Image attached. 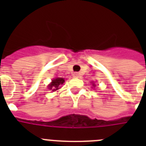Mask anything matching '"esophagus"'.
Segmentation results:
<instances>
[{"label": "esophagus", "instance_id": "esophagus-1", "mask_svg": "<svg viewBox=\"0 0 146 146\" xmlns=\"http://www.w3.org/2000/svg\"><path fill=\"white\" fill-rule=\"evenodd\" d=\"M81 76V74H80V73H77V72H76V73H74V77H80Z\"/></svg>", "mask_w": 146, "mask_h": 146}]
</instances>
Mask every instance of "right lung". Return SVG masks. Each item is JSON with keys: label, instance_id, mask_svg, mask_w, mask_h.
<instances>
[{"label": "right lung", "instance_id": "add662e5", "mask_svg": "<svg viewBox=\"0 0 146 146\" xmlns=\"http://www.w3.org/2000/svg\"><path fill=\"white\" fill-rule=\"evenodd\" d=\"M65 82L64 78H61V77H57L55 79L52 80V82L50 83V86H49V89H51L52 91H57L58 89L60 88V86L64 84V82Z\"/></svg>", "mask_w": 146, "mask_h": 146}]
</instances>
